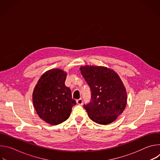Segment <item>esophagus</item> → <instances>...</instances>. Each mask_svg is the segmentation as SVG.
<instances>
[{"label":"esophagus","instance_id":"esophagus-1","mask_svg":"<svg viewBox=\"0 0 160 160\" xmlns=\"http://www.w3.org/2000/svg\"><path fill=\"white\" fill-rule=\"evenodd\" d=\"M77 103L79 105H82L83 104V100L82 99H79L78 100H77Z\"/></svg>","mask_w":160,"mask_h":160}]
</instances>
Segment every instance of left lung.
<instances>
[{"instance_id": "1", "label": "left lung", "mask_w": 160, "mask_h": 160, "mask_svg": "<svg viewBox=\"0 0 160 160\" xmlns=\"http://www.w3.org/2000/svg\"><path fill=\"white\" fill-rule=\"evenodd\" d=\"M80 70L91 91V101L83 105L89 118L101 125L112 123L127 105L126 88L119 75L104 66L87 65Z\"/></svg>"}]
</instances>
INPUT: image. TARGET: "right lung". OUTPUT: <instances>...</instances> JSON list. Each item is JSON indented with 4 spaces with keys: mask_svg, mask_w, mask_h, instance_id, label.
I'll list each match as a JSON object with an SVG mask.
<instances>
[{
    "mask_svg": "<svg viewBox=\"0 0 160 160\" xmlns=\"http://www.w3.org/2000/svg\"><path fill=\"white\" fill-rule=\"evenodd\" d=\"M67 73L54 68L42 74L32 95L35 109L39 117L50 125H58L70 117L76 101L70 88L64 84Z\"/></svg>",
    "mask_w": 160,
    "mask_h": 160,
    "instance_id": "right-lung-1",
    "label": "right lung"
}]
</instances>
